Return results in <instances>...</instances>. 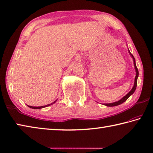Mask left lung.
<instances>
[{
  "mask_svg": "<svg viewBox=\"0 0 153 153\" xmlns=\"http://www.w3.org/2000/svg\"><path fill=\"white\" fill-rule=\"evenodd\" d=\"M129 53H130L131 56L132 57V59H133V61H134V68H135V71H136V76H135V79H134V86L131 89V91L129 92V93L125 95V97L123 98H122L121 99L119 100V101H117V102H112V103H106V104H104V105H106L107 106H117V105H119L120 104L123 103L124 102H125L126 100L128 99V98L132 95V94L134 93V92L136 90V88H137V79H138V76H139V71H138V68L136 66V63H135V59L134 58V56L131 53V52L129 51L128 50Z\"/></svg>",
  "mask_w": 153,
  "mask_h": 153,
  "instance_id": "left-lung-1",
  "label": "left lung"
}]
</instances>
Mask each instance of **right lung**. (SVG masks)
<instances>
[{"label": "right lung", "mask_w": 153, "mask_h": 153, "mask_svg": "<svg viewBox=\"0 0 153 153\" xmlns=\"http://www.w3.org/2000/svg\"><path fill=\"white\" fill-rule=\"evenodd\" d=\"M57 100H56L55 101H54V102H53V103H51V104H49V105H45V106H28V105H27L28 107H30V108H34V109H40V108H45V107H47V106H50V105H51L52 104H53V103H54Z\"/></svg>", "instance_id": "right-lung-1"}]
</instances>
